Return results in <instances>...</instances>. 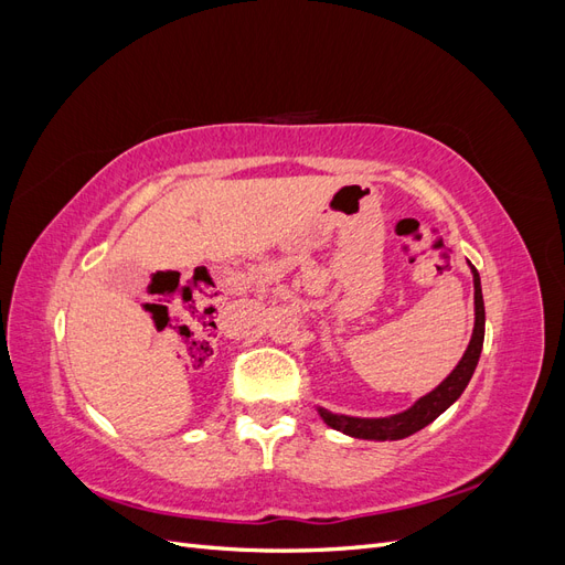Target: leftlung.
Listing matches in <instances>:
<instances>
[{
    "label": "left lung",
    "mask_w": 565,
    "mask_h": 565,
    "mask_svg": "<svg viewBox=\"0 0 565 565\" xmlns=\"http://www.w3.org/2000/svg\"><path fill=\"white\" fill-rule=\"evenodd\" d=\"M471 273H473V309H476L473 334L465 355H461V361L448 377L443 380L434 391L426 393V396H422L413 407H407L403 413L391 415V417H349V415H337V413H330V409L318 407V415L322 417L324 424L353 438L401 440L417 434L426 424H431L438 415L446 413L461 393H465L471 374L478 365V358H481L483 337H486V306H483V292H481V278H478V270L473 266H471Z\"/></svg>",
    "instance_id": "1"
}]
</instances>
